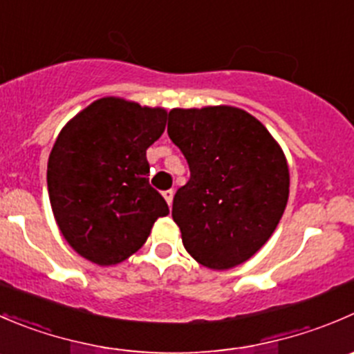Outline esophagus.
<instances>
[{"instance_id":"obj_1","label":"esophagus","mask_w":354,"mask_h":354,"mask_svg":"<svg viewBox=\"0 0 354 354\" xmlns=\"http://www.w3.org/2000/svg\"><path fill=\"white\" fill-rule=\"evenodd\" d=\"M162 195H164V198H166L167 205L173 204V195H174V192H173V190H166V192H162Z\"/></svg>"}]
</instances>
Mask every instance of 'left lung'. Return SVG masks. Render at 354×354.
Returning a JSON list of instances; mask_svg holds the SVG:
<instances>
[{
  "instance_id": "obj_1",
  "label": "left lung",
  "mask_w": 354,
  "mask_h": 354,
  "mask_svg": "<svg viewBox=\"0 0 354 354\" xmlns=\"http://www.w3.org/2000/svg\"><path fill=\"white\" fill-rule=\"evenodd\" d=\"M167 135L190 167L173 201L185 249L211 270L242 264L286 211L289 167L282 149L256 118L228 105L173 109Z\"/></svg>"
}]
</instances>
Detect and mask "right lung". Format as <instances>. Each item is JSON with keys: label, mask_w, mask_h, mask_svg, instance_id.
<instances>
[{"label": "right lung", "mask_w": 354, "mask_h": 354, "mask_svg": "<svg viewBox=\"0 0 354 354\" xmlns=\"http://www.w3.org/2000/svg\"><path fill=\"white\" fill-rule=\"evenodd\" d=\"M164 109L100 98L64 126L48 159V194L68 245L100 266L122 263L169 214L150 187L147 149L160 138Z\"/></svg>", "instance_id": "right-lung-1"}]
</instances>
